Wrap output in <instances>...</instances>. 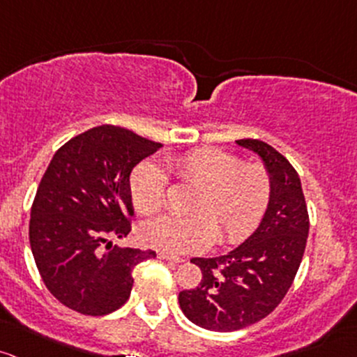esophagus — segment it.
<instances>
[{
  "label": "esophagus",
  "mask_w": 357,
  "mask_h": 357,
  "mask_svg": "<svg viewBox=\"0 0 357 357\" xmlns=\"http://www.w3.org/2000/svg\"><path fill=\"white\" fill-rule=\"evenodd\" d=\"M158 257H159V259H162V261L174 262V264H178V262H183L181 257H172V256H169V254H166V252H159Z\"/></svg>",
  "instance_id": "obj_1"
}]
</instances>
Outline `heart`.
Here are the masks:
<instances>
[{
	"label": "heart",
	"mask_w": 357,
	"mask_h": 357,
	"mask_svg": "<svg viewBox=\"0 0 357 357\" xmlns=\"http://www.w3.org/2000/svg\"><path fill=\"white\" fill-rule=\"evenodd\" d=\"M167 166L183 185L197 186L190 217H159L140 225V241L171 256L244 241L259 225L271 199V176L261 164L215 147H198L174 155ZM130 195L140 213L166 205L167 174L154 160H144L130 174Z\"/></svg>",
	"instance_id": "b5f03b06"
}]
</instances>
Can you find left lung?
<instances>
[{
  "label": "left lung",
  "mask_w": 357,
  "mask_h": 357,
  "mask_svg": "<svg viewBox=\"0 0 357 357\" xmlns=\"http://www.w3.org/2000/svg\"><path fill=\"white\" fill-rule=\"evenodd\" d=\"M264 162L271 199L249 238L218 257H193L202 269L197 288L179 293V307L198 327L232 332L268 317L291 287L307 245L308 211L295 167L269 144L236 140Z\"/></svg>",
  "instance_id": "1"
}]
</instances>
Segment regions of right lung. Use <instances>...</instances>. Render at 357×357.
I'll return each mask as SVG.
<instances>
[{
  "label": "right lung",
  "instance_id": "obj_1",
  "mask_svg": "<svg viewBox=\"0 0 357 357\" xmlns=\"http://www.w3.org/2000/svg\"><path fill=\"white\" fill-rule=\"evenodd\" d=\"M162 144L101 125L54 154L30 213V248L47 289L83 315L119 310L134 287L132 271L154 250L112 245L134 217L130 172Z\"/></svg>",
  "mask_w": 357,
  "mask_h": 357
}]
</instances>
